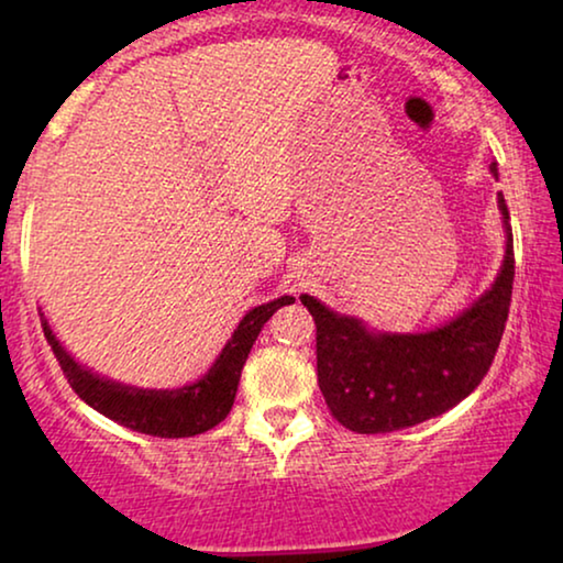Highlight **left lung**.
<instances>
[{"label":"left lung","instance_id":"8db88e82","mask_svg":"<svg viewBox=\"0 0 563 563\" xmlns=\"http://www.w3.org/2000/svg\"><path fill=\"white\" fill-rule=\"evenodd\" d=\"M489 172L499 179L497 161ZM505 258L479 299L426 333H384L330 310L310 295L302 305L318 325V384L333 418L353 433H391L449 412L479 387L510 312L515 253L510 212L497 195Z\"/></svg>","mask_w":563,"mask_h":563}]
</instances>
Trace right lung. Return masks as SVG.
<instances>
[{
    "label": "right lung",
    "instance_id": "add662e5",
    "mask_svg": "<svg viewBox=\"0 0 563 563\" xmlns=\"http://www.w3.org/2000/svg\"><path fill=\"white\" fill-rule=\"evenodd\" d=\"M291 302H295V297L284 295L245 312V318L238 322L230 341L222 345L220 356L207 368L202 379L176 389H143L91 372L89 366H81L60 345L43 314L41 320L45 341L51 343L53 353H56L68 384L89 407H95L104 418L135 430V433L158 438H189L205 433V430L214 428L228 418L230 407L235 402L243 364L249 358L253 343H256L261 328L266 325L268 318L279 307Z\"/></svg>",
    "mask_w": 563,
    "mask_h": 563
}]
</instances>
